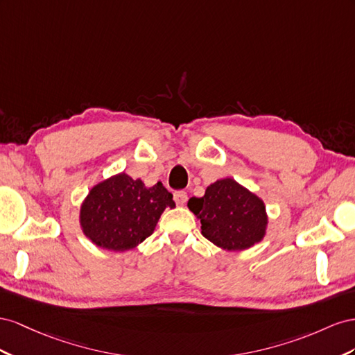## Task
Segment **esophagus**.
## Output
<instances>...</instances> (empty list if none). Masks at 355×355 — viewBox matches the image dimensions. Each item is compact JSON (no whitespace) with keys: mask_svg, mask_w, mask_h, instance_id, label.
<instances>
[{"mask_svg":"<svg viewBox=\"0 0 355 355\" xmlns=\"http://www.w3.org/2000/svg\"><path fill=\"white\" fill-rule=\"evenodd\" d=\"M174 200H175L177 205H184L186 202H187V193H186V191H183V190L175 191V193H174Z\"/></svg>","mask_w":355,"mask_h":355,"instance_id":"esophagus-1","label":"esophagus"}]
</instances>
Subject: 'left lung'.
I'll return each instance as SVG.
<instances>
[{
	"label": "left lung",
	"instance_id": "obj_1",
	"mask_svg": "<svg viewBox=\"0 0 355 355\" xmlns=\"http://www.w3.org/2000/svg\"><path fill=\"white\" fill-rule=\"evenodd\" d=\"M187 207L200 220L202 235L223 250H248L266 235L265 204L234 178L217 180Z\"/></svg>",
	"mask_w": 355,
	"mask_h": 355
}]
</instances>
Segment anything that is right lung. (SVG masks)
I'll return each instance as SVG.
<instances>
[{
  "label": "right lung",
  "instance_id": "add662e5",
  "mask_svg": "<svg viewBox=\"0 0 355 355\" xmlns=\"http://www.w3.org/2000/svg\"><path fill=\"white\" fill-rule=\"evenodd\" d=\"M174 207L162 183L147 187L120 172L90 189L80 208V226L95 245L123 252L153 234L162 212Z\"/></svg>",
  "mask_w": 355,
  "mask_h": 355
}]
</instances>
